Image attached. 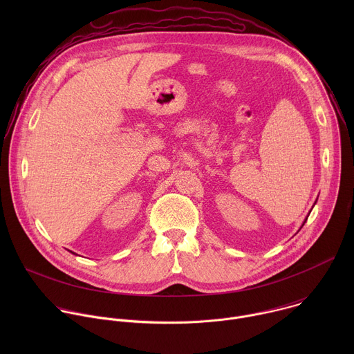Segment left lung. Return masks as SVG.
<instances>
[{"instance_id": "left-lung-1", "label": "left lung", "mask_w": 354, "mask_h": 354, "mask_svg": "<svg viewBox=\"0 0 354 354\" xmlns=\"http://www.w3.org/2000/svg\"><path fill=\"white\" fill-rule=\"evenodd\" d=\"M304 223H306V221H304Z\"/></svg>"}]
</instances>
